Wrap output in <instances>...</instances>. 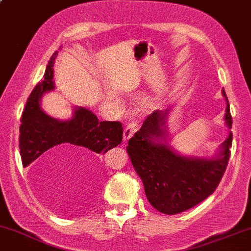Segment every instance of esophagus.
I'll return each instance as SVG.
<instances>
[{"instance_id": "1", "label": "esophagus", "mask_w": 251, "mask_h": 251, "mask_svg": "<svg viewBox=\"0 0 251 251\" xmlns=\"http://www.w3.org/2000/svg\"><path fill=\"white\" fill-rule=\"evenodd\" d=\"M138 128V121H133V123H130L125 128H124V133H123V139L124 142L128 140L133 136L134 132L137 131Z\"/></svg>"}]
</instances>
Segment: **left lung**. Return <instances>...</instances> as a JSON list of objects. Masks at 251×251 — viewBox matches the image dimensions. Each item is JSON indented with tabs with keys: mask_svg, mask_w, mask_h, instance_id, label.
Segmentation results:
<instances>
[{
	"mask_svg": "<svg viewBox=\"0 0 251 251\" xmlns=\"http://www.w3.org/2000/svg\"><path fill=\"white\" fill-rule=\"evenodd\" d=\"M226 100L225 125L232 127ZM170 108L155 111L128 140L127 153L144 184L149 202L164 214H177L194 207L216 191L226 169L232 144V132L211 158L183 156L169 145L167 120Z\"/></svg>",
	"mask_w": 251,
	"mask_h": 251,
	"instance_id": "obj_1",
	"label": "left lung"
}]
</instances>
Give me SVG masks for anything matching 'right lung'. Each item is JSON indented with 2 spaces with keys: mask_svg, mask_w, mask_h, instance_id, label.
Listing matches in <instances>:
<instances>
[{
  "mask_svg": "<svg viewBox=\"0 0 251 251\" xmlns=\"http://www.w3.org/2000/svg\"><path fill=\"white\" fill-rule=\"evenodd\" d=\"M57 53L49 60L44 79L32 90L25 107L20 125V155L24 167L29 166L41 155L96 158L123 140L119 121H99L84 107H75L71 119L50 117L40 107L43 95L54 89L53 64Z\"/></svg>",
  "mask_w": 251,
  "mask_h": 251,
  "instance_id": "add662e5",
  "label": "right lung"
}]
</instances>
